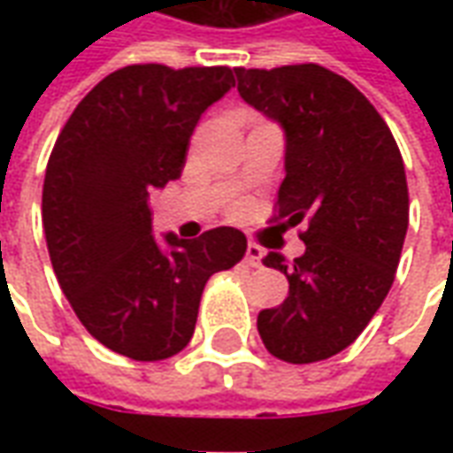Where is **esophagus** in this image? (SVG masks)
<instances>
[{
    "label": "esophagus",
    "instance_id": "1",
    "mask_svg": "<svg viewBox=\"0 0 453 453\" xmlns=\"http://www.w3.org/2000/svg\"><path fill=\"white\" fill-rule=\"evenodd\" d=\"M245 262L250 266H262V247L255 245V242H250L245 252Z\"/></svg>",
    "mask_w": 453,
    "mask_h": 453
}]
</instances>
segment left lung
Instances as JSON below:
<instances>
[{
    "instance_id": "1",
    "label": "left lung",
    "mask_w": 453,
    "mask_h": 453,
    "mask_svg": "<svg viewBox=\"0 0 453 453\" xmlns=\"http://www.w3.org/2000/svg\"><path fill=\"white\" fill-rule=\"evenodd\" d=\"M235 74L240 96L286 133L272 220H305L303 255L262 259L286 274L288 296L257 315V330L276 359H330L364 333L395 279L410 211L398 142L373 104L327 67Z\"/></svg>"
}]
</instances>
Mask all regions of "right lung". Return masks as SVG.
<instances>
[{
  "label": "right lung",
  "instance_id": "add662e5",
  "mask_svg": "<svg viewBox=\"0 0 453 453\" xmlns=\"http://www.w3.org/2000/svg\"><path fill=\"white\" fill-rule=\"evenodd\" d=\"M235 84L230 67L128 65L77 104L43 181V230L58 284L87 333L135 361L191 340L211 276L235 266L247 237L152 235L148 198L179 179L201 113Z\"/></svg>",
  "mask_w": 453,
  "mask_h": 453
}]
</instances>
